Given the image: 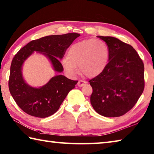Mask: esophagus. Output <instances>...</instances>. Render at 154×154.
<instances>
[{
    "instance_id": "esophagus-1",
    "label": "esophagus",
    "mask_w": 154,
    "mask_h": 154,
    "mask_svg": "<svg viewBox=\"0 0 154 154\" xmlns=\"http://www.w3.org/2000/svg\"><path fill=\"white\" fill-rule=\"evenodd\" d=\"M86 84V82H85L84 81H82V80H79V81H78L77 83V85L79 87H83Z\"/></svg>"
}]
</instances>
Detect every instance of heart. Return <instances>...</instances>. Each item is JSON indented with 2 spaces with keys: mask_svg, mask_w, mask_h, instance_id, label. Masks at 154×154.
Listing matches in <instances>:
<instances>
[{
  "mask_svg": "<svg viewBox=\"0 0 154 154\" xmlns=\"http://www.w3.org/2000/svg\"><path fill=\"white\" fill-rule=\"evenodd\" d=\"M109 49L107 44L99 39H87L72 45L67 57L61 61L62 67L69 76L80 73L88 78L100 75L109 62Z\"/></svg>",
  "mask_w": 154,
  "mask_h": 154,
  "instance_id": "obj_1",
  "label": "heart"
}]
</instances>
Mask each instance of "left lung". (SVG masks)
Returning <instances> with one entry per match:
<instances>
[{"mask_svg": "<svg viewBox=\"0 0 154 154\" xmlns=\"http://www.w3.org/2000/svg\"><path fill=\"white\" fill-rule=\"evenodd\" d=\"M109 49V63L100 75L89 81L90 101L99 115L116 117L132 109L144 89V65L131 45L113 37L97 36Z\"/></svg>", "mask_w": 154, "mask_h": 154, "instance_id": "left-lung-1", "label": "left lung"}]
</instances>
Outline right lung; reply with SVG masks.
Returning a JSON list of instances; mask_svg holds the SVG:
<instances>
[{
	"instance_id": "obj_1",
	"label": "right lung",
	"mask_w": 154,
	"mask_h": 154,
	"mask_svg": "<svg viewBox=\"0 0 154 154\" xmlns=\"http://www.w3.org/2000/svg\"><path fill=\"white\" fill-rule=\"evenodd\" d=\"M79 36L75 32L47 36L31 41L15 55L11 65L8 87L12 97L23 111L40 118L52 116L59 109L69 92L75 88L78 81L60 75L63 68L59 59H63L67 48ZM34 52L46 56L54 71L59 73L40 88L29 86L22 75L23 63Z\"/></svg>"
}]
</instances>
